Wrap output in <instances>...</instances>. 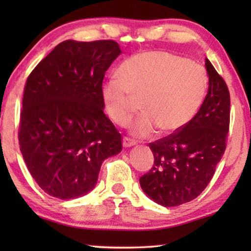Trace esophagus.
<instances>
[{"instance_id":"obj_1","label":"esophagus","mask_w":251,"mask_h":251,"mask_svg":"<svg viewBox=\"0 0 251 251\" xmlns=\"http://www.w3.org/2000/svg\"><path fill=\"white\" fill-rule=\"evenodd\" d=\"M133 145H136L135 140L128 138V137H123V146L125 147H131Z\"/></svg>"}]
</instances>
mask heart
<instances>
[{"label": "heart", "instance_id": "b5f03b06", "mask_svg": "<svg viewBox=\"0 0 251 251\" xmlns=\"http://www.w3.org/2000/svg\"><path fill=\"white\" fill-rule=\"evenodd\" d=\"M119 72L102 83L101 100L109 118L126 126L137 99H142L143 114L131 128L137 137H147L156 129L164 135L179 131L197 114L208 91L202 65L167 51L133 54Z\"/></svg>", "mask_w": 251, "mask_h": 251}]
</instances>
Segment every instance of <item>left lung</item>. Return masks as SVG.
<instances>
[{
	"mask_svg": "<svg viewBox=\"0 0 251 251\" xmlns=\"http://www.w3.org/2000/svg\"><path fill=\"white\" fill-rule=\"evenodd\" d=\"M205 68L208 94L194 118L179 131L149 144L154 164L139 183L147 197L163 207H177L198 198L225 152L229 92L207 58Z\"/></svg>",
	"mask_w": 251,
	"mask_h": 251,
	"instance_id": "left-lung-1",
	"label": "left lung"
}]
</instances>
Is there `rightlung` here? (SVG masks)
I'll return each instance as SVG.
<instances>
[{"label":"right lung","mask_w":251,"mask_h":251,"mask_svg":"<svg viewBox=\"0 0 251 251\" xmlns=\"http://www.w3.org/2000/svg\"><path fill=\"white\" fill-rule=\"evenodd\" d=\"M121 53L113 40L58 44L27 78L20 113V152L51 197L70 200L94 190L101 163L122 151L105 115V72Z\"/></svg>","instance_id":"obj_1"}]
</instances>
